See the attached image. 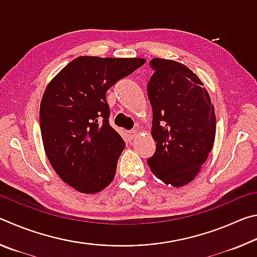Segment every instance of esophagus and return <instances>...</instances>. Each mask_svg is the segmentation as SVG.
<instances>
[{
	"mask_svg": "<svg viewBox=\"0 0 257 257\" xmlns=\"http://www.w3.org/2000/svg\"><path fill=\"white\" fill-rule=\"evenodd\" d=\"M127 136L130 141H133V139L137 136V132L136 130H130V132H127Z\"/></svg>",
	"mask_w": 257,
	"mask_h": 257,
	"instance_id": "34e87169",
	"label": "esophagus"
}]
</instances>
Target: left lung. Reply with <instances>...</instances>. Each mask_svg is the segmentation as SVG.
Returning a JSON list of instances; mask_svg holds the SVG:
<instances>
[{
	"label": "left lung",
	"mask_w": 257,
	"mask_h": 257,
	"mask_svg": "<svg viewBox=\"0 0 257 257\" xmlns=\"http://www.w3.org/2000/svg\"><path fill=\"white\" fill-rule=\"evenodd\" d=\"M151 66L147 95L156 151L149 165L163 184L180 188L197 177L213 149L214 106L202 80L185 64L155 58Z\"/></svg>",
	"instance_id": "left-lung-1"
}]
</instances>
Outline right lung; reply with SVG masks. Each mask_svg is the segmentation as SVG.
I'll return each mask as SVG.
<instances>
[{
    "instance_id": "add662e5",
    "label": "right lung",
    "mask_w": 257,
    "mask_h": 257,
    "mask_svg": "<svg viewBox=\"0 0 257 257\" xmlns=\"http://www.w3.org/2000/svg\"><path fill=\"white\" fill-rule=\"evenodd\" d=\"M145 62L78 56L46 86L40 106L43 145L54 171L79 193H99L114 179L125 144L108 123L106 92Z\"/></svg>"
}]
</instances>
